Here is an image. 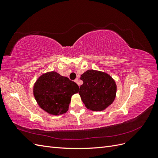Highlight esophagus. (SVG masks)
I'll return each mask as SVG.
<instances>
[{
	"label": "esophagus",
	"instance_id": "1",
	"mask_svg": "<svg viewBox=\"0 0 158 158\" xmlns=\"http://www.w3.org/2000/svg\"><path fill=\"white\" fill-rule=\"evenodd\" d=\"M74 82H75L76 83L78 84V78H76V79L74 80Z\"/></svg>",
	"mask_w": 158,
	"mask_h": 158
}]
</instances>
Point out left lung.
I'll use <instances>...</instances> for the list:
<instances>
[{
    "label": "left lung",
    "mask_w": 158,
    "mask_h": 158,
    "mask_svg": "<svg viewBox=\"0 0 158 158\" xmlns=\"http://www.w3.org/2000/svg\"><path fill=\"white\" fill-rule=\"evenodd\" d=\"M83 84L79 94L85 107L93 111L107 108L116 97L117 85L109 74L104 72L88 70L81 75Z\"/></svg>",
    "instance_id": "1"
}]
</instances>
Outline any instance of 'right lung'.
Listing matches in <instances>:
<instances>
[{"mask_svg":"<svg viewBox=\"0 0 158 158\" xmlns=\"http://www.w3.org/2000/svg\"><path fill=\"white\" fill-rule=\"evenodd\" d=\"M78 91L75 82L55 71L41 74L33 89L38 106L52 115H60L67 111L72 96Z\"/></svg>","mask_w":158,"mask_h":158,"instance_id":"right-lung-1","label":"right lung"}]
</instances>
